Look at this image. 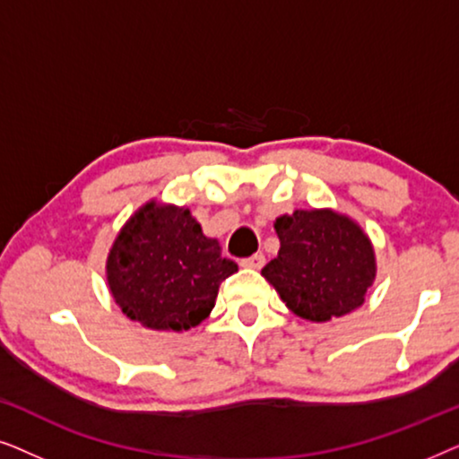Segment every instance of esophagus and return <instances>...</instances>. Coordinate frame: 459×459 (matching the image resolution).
Returning a JSON list of instances; mask_svg holds the SVG:
<instances>
[{"instance_id":"obj_1","label":"esophagus","mask_w":459,"mask_h":459,"mask_svg":"<svg viewBox=\"0 0 459 459\" xmlns=\"http://www.w3.org/2000/svg\"><path fill=\"white\" fill-rule=\"evenodd\" d=\"M265 265V256L261 253H256L253 256H248V259H242V267H248V269H261Z\"/></svg>"}]
</instances>
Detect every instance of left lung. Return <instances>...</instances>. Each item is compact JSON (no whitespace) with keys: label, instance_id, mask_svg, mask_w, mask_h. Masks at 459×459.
Returning <instances> with one entry per match:
<instances>
[{"label":"left lung","instance_id":"8db88e82","mask_svg":"<svg viewBox=\"0 0 459 459\" xmlns=\"http://www.w3.org/2000/svg\"><path fill=\"white\" fill-rule=\"evenodd\" d=\"M278 256L261 269L294 316L330 322L355 311L376 278L369 238L332 209L294 211L273 223Z\"/></svg>","mask_w":459,"mask_h":459}]
</instances>
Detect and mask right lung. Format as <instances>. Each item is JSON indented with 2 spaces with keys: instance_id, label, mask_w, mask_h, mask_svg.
<instances>
[{
  "instance_id": "obj_1",
  "label": "right lung",
  "mask_w": 459,
  "mask_h": 459,
  "mask_svg": "<svg viewBox=\"0 0 459 459\" xmlns=\"http://www.w3.org/2000/svg\"><path fill=\"white\" fill-rule=\"evenodd\" d=\"M236 272L190 209L154 200L123 225L106 261L115 303L150 330L198 325L215 307L219 284Z\"/></svg>"
}]
</instances>
